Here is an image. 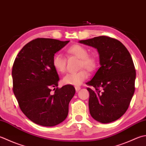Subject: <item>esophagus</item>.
Listing matches in <instances>:
<instances>
[{
  "label": "esophagus",
  "mask_w": 146,
  "mask_h": 146,
  "mask_svg": "<svg viewBox=\"0 0 146 146\" xmlns=\"http://www.w3.org/2000/svg\"><path fill=\"white\" fill-rule=\"evenodd\" d=\"M75 88V90H76V92H78V90H80L81 89V87H79V86H76Z\"/></svg>",
  "instance_id": "1"
}]
</instances>
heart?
I'll return each instance as SVG.
<instances>
[{
    "label": "heart",
    "mask_w": 146,
    "mask_h": 146,
    "mask_svg": "<svg viewBox=\"0 0 146 146\" xmlns=\"http://www.w3.org/2000/svg\"><path fill=\"white\" fill-rule=\"evenodd\" d=\"M68 54L76 56L80 59V68H85L89 71L96 70L98 66L96 58L92 55H88V50L81 45L75 44L68 48ZM67 59L61 54H56L52 58V65L55 70L59 73H64L66 70ZM88 76L87 71L85 70H80L77 72L69 73L66 75L62 79L64 84L79 85L85 80Z\"/></svg>",
    "instance_id": "heart-1"
}]
</instances>
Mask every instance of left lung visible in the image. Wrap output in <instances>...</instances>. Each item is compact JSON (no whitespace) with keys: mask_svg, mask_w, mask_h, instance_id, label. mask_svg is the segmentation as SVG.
<instances>
[{"mask_svg":"<svg viewBox=\"0 0 146 146\" xmlns=\"http://www.w3.org/2000/svg\"><path fill=\"white\" fill-rule=\"evenodd\" d=\"M98 49L101 66L86 83L91 116L102 123L119 119L128 110L135 91L136 72L127 48L118 40L99 36L80 40Z\"/></svg>","mask_w":146,"mask_h":146,"instance_id":"left-lung-1","label":"left lung"}]
</instances>
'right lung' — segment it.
<instances>
[{
	"label": "right lung",
	"instance_id": "obj_1",
	"mask_svg": "<svg viewBox=\"0 0 146 146\" xmlns=\"http://www.w3.org/2000/svg\"><path fill=\"white\" fill-rule=\"evenodd\" d=\"M69 42L34 39L22 48L14 60L13 92L22 112L36 124L55 126L68 116L75 88L71 85L58 87L59 78L52 65V58Z\"/></svg>",
	"mask_w": 146,
	"mask_h": 146
}]
</instances>
